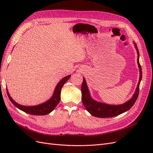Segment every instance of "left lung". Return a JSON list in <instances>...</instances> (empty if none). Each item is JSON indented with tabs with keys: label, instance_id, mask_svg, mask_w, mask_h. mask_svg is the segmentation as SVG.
I'll return each mask as SVG.
<instances>
[{
	"label": "left lung",
	"instance_id": "left-lung-1",
	"mask_svg": "<svg viewBox=\"0 0 153 153\" xmlns=\"http://www.w3.org/2000/svg\"><path fill=\"white\" fill-rule=\"evenodd\" d=\"M135 47L137 50V63L138 66L139 68L140 77L139 80L135 93L131 97L130 100H129L126 102H125L121 105H108L104 103L98 102L92 98L90 94L89 90L88 89L85 79L83 78V83L82 85V103L84 104L86 110L89 112L92 115L96 117L100 118H107V117H113L117 116L118 115L121 114L128 110L130 109L132 106L135 104L136 100L138 96V92H139V86L140 84V81L142 77V68L139 63V52L137 48V46L135 42H133Z\"/></svg>",
	"mask_w": 153,
	"mask_h": 153
}]
</instances>
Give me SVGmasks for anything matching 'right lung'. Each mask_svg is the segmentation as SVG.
Here are the masks:
<instances>
[{"label": "right lung", "mask_w": 153, "mask_h": 153, "mask_svg": "<svg viewBox=\"0 0 153 153\" xmlns=\"http://www.w3.org/2000/svg\"><path fill=\"white\" fill-rule=\"evenodd\" d=\"M70 76L71 75H69L63 78L58 83L56 87L55 88L53 94L52 96L50 98V99H49L48 101H46V102L38 105L24 106V105H20L17 103L16 101H15L13 100L10 93H9L7 89H6L7 94L9 98H10V101L12 102V103L18 109L24 111V112L32 114V115H47L50 114V112H52V111L55 109V108L56 107L58 103H59L60 100H61V91L62 87H63L64 84L68 80V79L70 78Z\"/></svg>", "instance_id": "right-lung-1"}]
</instances>
